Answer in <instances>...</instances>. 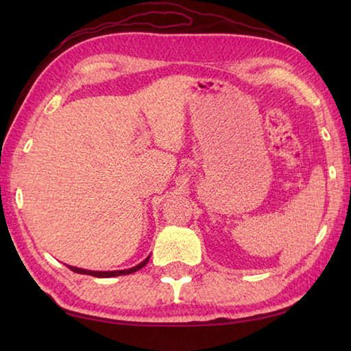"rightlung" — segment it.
Listing matches in <instances>:
<instances>
[{
	"instance_id": "right-lung-1",
	"label": "right lung",
	"mask_w": 351,
	"mask_h": 351,
	"mask_svg": "<svg viewBox=\"0 0 351 351\" xmlns=\"http://www.w3.org/2000/svg\"><path fill=\"white\" fill-rule=\"evenodd\" d=\"M151 256H147L145 261H141V263L136 267L132 268H128V270H114V271H93V270H84V268H78V267H72V265H68L72 271L75 273H80V274H88V276H95V278H116V276H123V274H131L134 271H138L140 268H143L147 261Z\"/></svg>"
}]
</instances>
